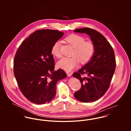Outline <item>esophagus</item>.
Wrapping results in <instances>:
<instances>
[{"label": "esophagus", "mask_w": 131, "mask_h": 131, "mask_svg": "<svg viewBox=\"0 0 131 131\" xmlns=\"http://www.w3.org/2000/svg\"><path fill=\"white\" fill-rule=\"evenodd\" d=\"M67 74L68 75V76L69 77H71V75H72V74L71 73H69V72H67Z\"/></svg>", "instance_id": "34e87169"}]
</instances>
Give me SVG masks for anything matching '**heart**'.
Listing matches in <instances>:
<instances>
[{"mask_svg": "<svg viewBox=\"0 0 131 131\" xmlns=\"http://www.w3.org/2000/svg\"><path fill=\"white\" fill-rule=\"evenodd\" d=\"M66 41L74 47L72 57H63L57 62L58 68L69 72L77 67L79 60L81 63L88 62L93 56L95 46L91 41H85V39L82 36L72 34L66 38ZM60 42L57 41L51 48V53L56 57H60Z\"/></svg>", "mask_w": 131, "mask_h": 131, "instance_id": "heart-1", "label": "heart"}]
</instances>
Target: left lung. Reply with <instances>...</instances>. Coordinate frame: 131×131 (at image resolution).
Returning <instances> with one entry per match:
<instances>
[{"label":"left lung","mask_w":131,"mask_h":131,"mask_svg":"<svg viewBox=\"0 0 131 131\" xmlns=\"http://www.w3.org/2000/svg\"><path fill=\"white\" fill-rule=\"evenodd\" d=\"M74 32L89 35L95 46L90 61L73 74L82 84L81 88L74 94L75 98L83 102H92L103 96L110 87L116 66L114 51L106 39L94 29L84 28ZM83 74L87 77H82Z\"/></svg>","instance_id":"left-lung-1"}]
</instances>
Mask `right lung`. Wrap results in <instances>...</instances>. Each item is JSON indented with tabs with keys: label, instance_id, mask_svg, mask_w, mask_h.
Listing matches in <instances>:
<instances>
[{
	"label": "right lung",
	"instance_id": "1",
	"mask_svg": "<svg viewBox=\"0 0 131 131\" xmlns=\"http://www.w3.org/2000/svg\"><path fill=\"white\" fill-rule=\"evenodd\" d=\"M63 34L53 30H37L21 43L16 53L15 77L21 93L34 103L43 104L52 100L57 82L67 76L60 69L54 71L51 54L53 45Z\"/></svg>",
	"mask_w": 131,
	"mask_h": 131
}]
</instances>
